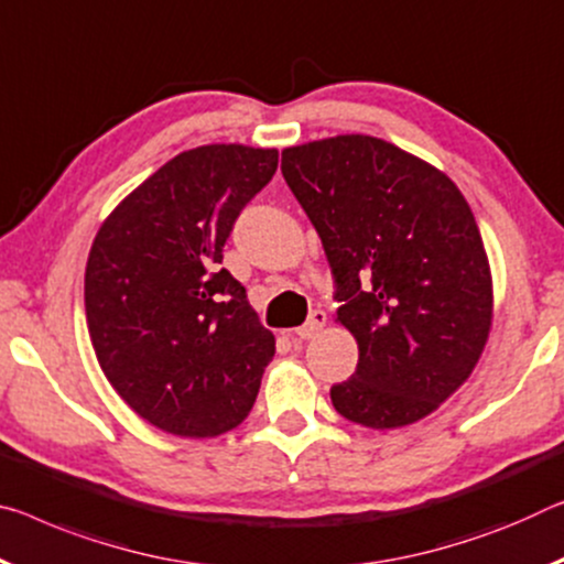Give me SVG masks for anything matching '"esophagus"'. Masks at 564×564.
Masks as SVG:
<instances>
[{
    "label": "esophagus",
    "mask_w": 564,
    "mask_h": 564,
    "mask_svg": "<svg viewBox=\"0 0 564 564\" xmlns=\"http://www.w3.org/2000/svg\"><path fill=\"white\" fill-rule=\"evenodd\" d=\"M324 326H326V314L324 311H314V314L308 316L306 324L299 326L293 334H296V338H314Z\"/></svg>",
    "instance_id": "1"
}]
</instances>
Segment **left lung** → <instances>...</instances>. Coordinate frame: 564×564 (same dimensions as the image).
I'll use <instances>...</instances> for the list:
<instances>
[{
  "label": "left lung",
  "instance_id": "obj_1",
  "mask_svg": "<svg viewBox=\"0 0 564 564\" xmlns=\"http://www.w3.org/2000/svg\"><path fill=\"white\" fill-rule=\"evenodd\" d=\"M283 177L324 243L336 324L359 344L330 387L348 422L414 424L475 371L491 328V273L475 213L442 170L371 135L283 150Z\"/></svg>",
  "mask_w": 564,
  "mask_h": 564
}]
</instances>
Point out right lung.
<instances>
[{
	"label": "right lung",
	"mask_w": 564,
	"mask_h": 564,
	"mask_svg": "<svg viewBox=\"0 0 564 564\" xmlns=\"http://www.w3.org/2000/svg\"><path fill=\"white\" fill-rule=\"evenodd\" d=\"M275 167V148L185 150L105 218L89 248L97 361L124 404L167 434H226L253 409L275 338L220 263L240 210Z\"/></svg>",
	"instance_id": "obj_1"
}]
</instances>
